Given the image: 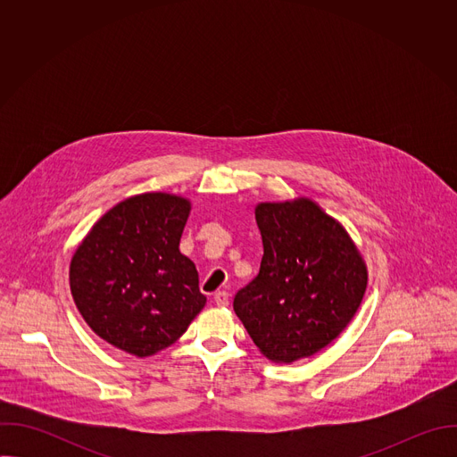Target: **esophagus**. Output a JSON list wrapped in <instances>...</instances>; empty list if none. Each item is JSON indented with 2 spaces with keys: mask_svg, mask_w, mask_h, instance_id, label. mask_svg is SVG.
I'll list each match as a JSON object with an SVG mask.
<instances>
[{
  "mask_svg": "<svg viewBox=\"0 0 457 457\" xmlns=\"http://www.w3.org/2000/svg\"><path fill=\"white\" fill-rule=\"evenodd\" d=\"M213 300L219 307H226L229 303V295L226 291H219V293L213 295Z\"/></svg>",
  "mask_w": 457,
  "mask_h": 457,
  "instance_id": "obj_1",
  "label": "esophagus"
}]
</instances>
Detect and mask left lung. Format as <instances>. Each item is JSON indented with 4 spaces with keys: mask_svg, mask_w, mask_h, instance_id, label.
<instances>
[{
    "mask_svg": "<svg viewBox=\"0 0 457 457\" xmlns=\"http://www.w3.org/2000/svg\"><path fill=\"white\" fill-rule=\"evenodd\" d=\"M254 219L262 262L233 309L270 360L312 356L356 314L367 287L363 260L347 231L312 201L262 203Z\"/></svg>",
    "mask_w": 457,
    "mask_h": 457,
    "instance_id": "8db88e82",
    "label": "left lung"
}]
</instances>
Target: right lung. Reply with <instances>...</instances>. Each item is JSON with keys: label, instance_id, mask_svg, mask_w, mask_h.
<instances>
[{"label": "right lung", "instance_id": "1", "mask_svg": "<svg viewBox=\"0 0 457 457\" xmlns=\"http://www.w3.org/2000/svg\"><path fill=\"white\" fill-rule=\"evenodd\" d=\"M189 203L170 193L129 197L90 229L71 264V291L92 331L113 347L152 356L201 312L199 273L179 251Z\"/></svg>", "mask_w": 457, "mask_h": 457}]
</instances>
